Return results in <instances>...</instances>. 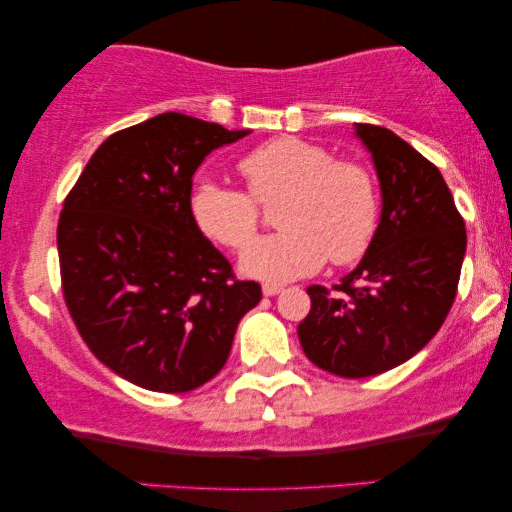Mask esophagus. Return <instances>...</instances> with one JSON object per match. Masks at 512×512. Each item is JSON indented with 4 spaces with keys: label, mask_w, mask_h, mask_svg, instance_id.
<instances>
[{
    "label": "esophagus",
    "mask_w": 512,
    "mask_h": 512,
    "mask_svg": "<svg viewBox=\"0 0 512 512\" xmlns=\"http://www.w3.org/2000/svg\"><path fill=\"white\" fill-rule=\"evenodd\" d=\"M282 291H284V286H279V284H270V282L263 284V296H277V293H282Z\"/></svg>",
    "instance_id": "esophagus-1"
}]
</instances>
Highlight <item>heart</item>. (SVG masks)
Here are the masks:
<instances>
[{
    "label": "heart",
    "instance_id": "b5f03b06",
    "mask_svg": "<svg viewBox=\"0 0 512 512\" xmlns=\"http://www.w3.org/2000/svg\"><path fill=\"white\" fill-rule=\"evenodd\" d=\"M247 191L200 181L188 209L207 240L242 251L260 222L258 204L280 200L279 234L252 245L242 272L289 282L333 265L356 263L373 242L380 221L377 184L366 165L335 160L324 146L298 137L270 139L237 163Z\"/></svg>",
    "mask_w": 512,
    "mask_h": 512
}]
</instances>
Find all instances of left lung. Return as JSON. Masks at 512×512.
Returning <instances> with one entry per match:
<instances>
[{
  "instance_id": "1",
  "label": "left lung",
  "mask_w": 512,
  "mask_h": 512,
  "mask_svg": "<svg viewBox=\"0 0 512 512\" xmlns=\"http://www.w3.org/2000/svg\"><path fill=\"white\" fill-rule=\"evenodd\" d=\"M373 153L382 219L356 270L328 291L312 284L298 338L314 366L370 377L415 356L457 296L466 226L443 174L382 125L356 123Z\"/></svg>"
}]
</instances>
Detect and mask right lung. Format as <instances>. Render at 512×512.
I'll list each match as a JSON object with an SVG mask.
<instances>
[{
	"label": "right lung",
	"mask_w": 512,
	"mask_h": 512,
	"mask_svg": "<svg viewBox=\"0 0 512 512\" xmlns=\"http://www.w3.org/2000/svg\"><path fill=\"white\" fill-rule=\"evenodd\" d=\"M249 130L167 111L118 130L62 205V296L90 352L137 387L184 394L228 361L261 286L193 223V174Z\"/></svg>",
	"instance_id": "obj_1"
}]
</instances>
